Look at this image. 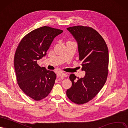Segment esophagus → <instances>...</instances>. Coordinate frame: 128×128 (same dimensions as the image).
<instances>
[{"label":"esophagus","instance_id":"esophagus-1","mask_svg":"<svg viewBox=\"0 0 128 128\" xmlns=\"http://www.w3.org/2000/svg\"><path fill=\"white\" fill-rule=\"evenodd\" d=\"M67 75L65 73H58L57 74V76L58 78H61V77H65V76H66Z\"/></svg>","mask_w":128,"mask_h":128}]
</instances>
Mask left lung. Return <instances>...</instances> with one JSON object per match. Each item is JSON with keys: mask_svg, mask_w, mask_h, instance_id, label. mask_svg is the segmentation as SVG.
Wrapping results in <instances>:
<instances>
[{"mask_svg": "<svg viewBox=\"0 0 128 128\" xmlns=\"http://www.w3.org/2000/svg\"><path fill=\"white\" fill-rule=\"evenodd\" d=\"M76 40L79 60L82 61L84 78L76 80L71 74L72 86L66 91L68 97L77 104H83L92 100L105 84L108 75L109 54L104 39L94 28L84 26L67 28Z\"/></svg>", "mask_w": 128, "mask_h": 128, "instance_id": "left-lung-1", "label": "left lung"}]
</instances>
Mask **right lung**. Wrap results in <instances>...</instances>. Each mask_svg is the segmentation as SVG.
Instances as JSON below:
<instances>
[{
  "label": "right lung",
  "instance_id": "right-lung-1",
  "mask_svg": "<svg viewBox=\"0 0 128 128\" xmlns=\"http://www.w3.org/2000/svg\"><path fill=\"white\" fill-rule=\"evenodd\" d=\"M63 32L44 26L28 33L20 41L14 56V68L18 84L26 94L35 100H42L50 93L56 75L41 68L37 60L47 54L52 41Z\"/></svg>",
  "mask_w": 128,
  "mask_h": 128
}]
</instances>
